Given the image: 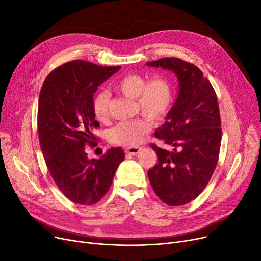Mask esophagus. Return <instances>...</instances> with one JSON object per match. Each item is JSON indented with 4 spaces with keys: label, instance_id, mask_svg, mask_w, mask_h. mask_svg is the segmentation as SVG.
<instances>
[{
    "label": "esophagus",
    "instance_id": "1",
    "mask_svg": "<svg viewBox=\"0 0 261 261\" xmlns=\"http://www.w3.org/2000/svg\"><path fill=\"white\" fill-rule=\"evenodd\" d=\"M141 151V147H137V146H132V147H128L125 150V152L129 155H137L139 154V152Z\"/></svg>",
    "mask_w": 261,
    "mask_h": 261
}]
</instances>
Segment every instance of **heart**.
I'll use <instances>...</instances> for the list:
<instances>
[{
	"label": "heart",
	"mask_w": 261,
	"mask_h": 261,
	"mask_svg": "<svg viewBox=\"0 0 261 261\" xmlns=\"http://www.w3.org/2000/svg\"><path fill=\"white\" fill-rule=\"evenodd\" d=\"M115 88L127 97L135 98L136 109L153 122L163 120L173 104V89L170 82L156 76L146 82L138 73H129L121 77ZM92 109L95 118L100 121L108 114V97L106 93H98L93 98ZM151 128V122L146 118H136L118 123L108 133L110 142L123 146L137 145Z\"/></svg>",
	"instance_id": "heart-1"
}]
</instances>
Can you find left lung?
<instances>
[{
    "label": "left lung",
    "mask_w": 261,
    "mask_h": 261,
    "mask_svg": "<svg viewBox=\"0 0 261 261\" xmlns=\"http://www.w3.org/2000/svg\"><path fill=\"white\" fill-rule=\"evenodd\" d=\"M145 65L171 71L178 81L176 100L155 132L173 150L152 144L157 164L147 171L148 180L164 203L185 205L205 189L218 164L222 138L218 97L192 64L166 57Z\"/></svg>",
    "instance_id": "1"
}]
</instances>
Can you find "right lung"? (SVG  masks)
<instances>
[{
	"instance_id": "1",
	"label": "right lung",
	"mask_w": 261,
	"mask_h": 261,
	"mask_svg": "<svg viewBox=\"0 0 261 261\" xmlns=\"http://www.w3.org/2000/svg\"><path fill=\"white\" fill-rule=\"evenodd\" d=\"M121 67H101L84 60L56 68L43 82L38 102V135L49 174L70 201L93 205L106 194L125 154L111 147L89 159L87 144H95L100 127L92 103L97 87Z\"/></svg>"
}]
</instances>
